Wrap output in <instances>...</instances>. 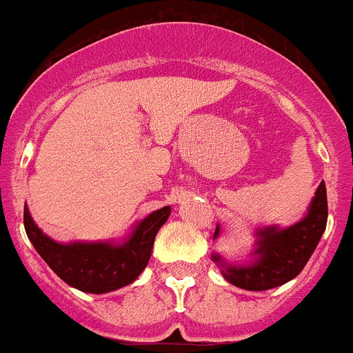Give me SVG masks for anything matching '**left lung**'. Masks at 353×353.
Here are the masks:
<instances>
[{"mask_svg": "<svg viewBox=\"0 0 353 353\" xmlns=\"http://www.w3.org/2000/svg\"><path fill=\"white\" fill-rule=\"evenodd\" d=\"M327 226V189L320 183L301 221L288 228H258L256 242L249 263H230L221 254L212 252V260L223 272L224 279L249 292H261L281 286L297 277L304 269ZM221 233L219 224L214 239Z\"/></svg>", "mask_w": 353, "mask_h": 353, "instance_id": "left-lung-1", "label": "left lung"}]
</instances>
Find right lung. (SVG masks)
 Instances as JSON below:
<instances>
[{"instance_id": "1", "label": "right lung", "mask_w": 353, "mask_h": 353, "mask_svg": "<svg viewBox=\"0 0 353 353\" xmlns=\"http://www.w3.org/2000/svg\"><path fill=\"white\" fill-rule=\"evenodd\" d=\"M171 207H162L136 223L127 236L101 242L61 244L40 230L24 205V230L42 260L68 286L86 293H108L130 285L145 270L154 240L168 221Z\"/></svg>"}]
</instances>
